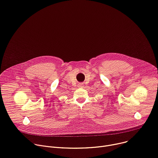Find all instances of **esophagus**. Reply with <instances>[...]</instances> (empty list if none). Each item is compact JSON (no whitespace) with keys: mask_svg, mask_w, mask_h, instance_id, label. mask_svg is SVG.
<instances>
[{"mask_svg":"<svg viewBox=\"0 0 158 158\" xmlns=\"http://www.w3.org/2000/svg\"><path fill=\"white\" fill-rule=\"evenodd\" d=\"M79 87H80V88H83V87H84V84H83L82 83L80 84H79Z\"/></svg>","mask_w":158,"mask_h":158,"instance_id":"34e87169","label":"esophagus"}]
</instances>
